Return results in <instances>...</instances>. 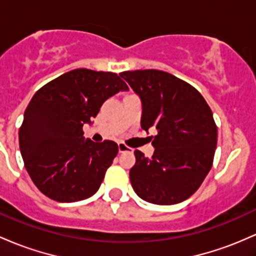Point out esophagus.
<instances>
[{
  "mask_svg": "<svg viewBox=\"0 0 256 256\" xmlns=\"http://www.w3.org/2000/svg\"><path fill=\"white\" fill-rule=\"evenodd\" d=\"M118 148H119V153H124V152H132L130 147H128V146H125L124 143H118Z\"/></svg>",
  "mask_w": 256,
  "mask_h": 256,
  "instance_id": "34e87169",
  "label": "esophagus"
}]
</instances>
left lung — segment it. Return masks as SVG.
I'll list each match as a JSON object with an SVG mask.
<instances>
[{
  "instance_id": "1",
  "label": "left lung",
  "mask_w": 256,
  "mask_h": 256,
  "mask_svg": "<svg viewBox=\"0 0 256 256\" xmlns=\"http://www.w3.org/2000/svg\"><path fill=\"white\" fill-rule=\"evenodd\" d=\"M141 98V128H156L154 153L134 150L130 170L134 192L143 200L172 206L190 198L214 160L218 128L203 96L190 84L162 70L120 72Z\"/></svg>"
}]
</instances>
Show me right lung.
Listing matches in <instances>:
<instances>
[{"instance_id": "add662e5", "label": "right lung", "mask_w": 256, "mask_h": 256, "mask_svg": "<svg viewBox=\"0 0 256 256\" xmlns=\"http://www.w3.org/2000/svg\"><path fill=\"white\" fill-rule=\"evenodd\" d=\"M128 87L108 72L75 69L41 87L25 109L19 147L35 186L53 200L72 203L94 196L116 156L113 141L84 137L109 97Z\"/></svg>"}]
</instances>
